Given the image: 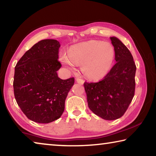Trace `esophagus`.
<instances>
[{
    "mask_svg": "<svg viewBox=\"0 0 156 156\" xmlns=\"http://www.w3.org/2000/svg\"><path fill=\"white\" fill-rule=\"evenodd\" d=\"M76 80L79 84H84V80H82V79H80V78H76Z\"/></svg>",
    "mask_w": 156,
    "mask_h": 156,
    "instance_id": "obj_1",
    "label": "esophagus"
}]
</instances>
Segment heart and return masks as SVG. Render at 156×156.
I'll return each mask as SVG.
<instances>
[{"mask_svg":"<svg viewBox=\"0 0 156 156\" xmlns=\"http://www.w3.org/2000/svg\"><path fill=\"white\" fill-rule=\"evenodd\" d=\"M115 58V50L107 42L89 41L76 44L68 53L62 52L60 60L66 67L76 70L81 65L82 72L91 80L105 78L112 69Z\"/></svg>","mask_w":156,"mask_h":156,"instance_id":"heart-1","label":"heart"}]
</instances>
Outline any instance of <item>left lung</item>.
<instances>
[{
    "mask_svg": "<svg viewBox=\"0 0 156 156\" xmlns=\"http://www.w3.org/2000/svg\"><path fill=\"white\" fill-rule=\"evenodd\" d=\"M115 64L98 83H84L88 106L92 112L107 120L120 118L130 105L135 92L136 67L127 47L111 37Z\"/></svg>",
    "mask_w": 156,
    "mask_h": 156,
    "instance_id": "obj_1",
    "label": "left lung"
}]
</instances>
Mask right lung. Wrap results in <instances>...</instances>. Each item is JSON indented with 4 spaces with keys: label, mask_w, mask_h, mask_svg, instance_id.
Instances as JSON below:
<instances>
[{
    "label": "right lung",
    "mask_w": 156,
    "mask_h": 156,
    "mask_svg": "<svg viewBox=\"0 0 156 156\" xmlns=\"http://www.w3.org/2000/svg\"><path fill=\"white\" fill-rule=\"evenodd\" d=\"M60 44L54 39L39 41L25 53L15 67L14 96L29 119L49 123L62 115L74 78L62 80L57 74Z\"/></svg>",
    "instance_id": "right-lung-1"
}]
</instances>
